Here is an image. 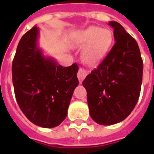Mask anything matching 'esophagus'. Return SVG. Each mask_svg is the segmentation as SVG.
<instances>
[{
    "label": "esophagus",
    "instance_id": "34e87169",
    "mask_svg": "<svg viewBox=\"0 0 154 154\" xmlns=\"http://www.w3.org/2000/svg\"><path fill=\"white\" fill-rule=\"evenodd\" d=\"M87 74H88V72H87L86 70H85L84 69H79L78 70V72H77V78L79 80L80 82H82V81L86 77Z\"/></svg>",
    "mask_w": 154,
    "mask_h": 154
}]
</instances>
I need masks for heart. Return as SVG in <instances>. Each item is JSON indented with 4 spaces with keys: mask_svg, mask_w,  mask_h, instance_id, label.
Instances as JSON below:
<instances>
[{
    "mask_svg": "<svg viewBox=\"0 0 154 154\" xmlns=\"http://www.w3.org/2000/svg\"><path fill=\"white\" fill-rule=\"evenodd\" d=\"M113 42L112 32L107 29L90 26L73 36V45L83 48L82 59L89 65H97L109 51Z\"/></svg>",
    "mask_w": 154,
    "mask_h": 154,
    "instance_id": "heart-1",
    "label": "heart"
}]
</instances>
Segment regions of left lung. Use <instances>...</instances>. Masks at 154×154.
<instances>
[{"instance_id": "8db88e82", "label": "left lung", "mask_w": 154, "mask_h": 154, "mask_svg": "<svg viewBox=\"0 0 154 154\" xmlns=\"http://www.w3.org/2000/svg\"><path fill=\"white\" fill-rule=\"evenodd\" d=\"M109 25L114 29V45L82 82L89 114L103 125L117 124L131 113L140 96L143 73L136 40L117 21Z\"/></svg>"}]
</instances>
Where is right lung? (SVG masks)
<instances>
[{"instance_id": "obj_1", "label": "right lung", "mask_w": 154, "mask_h": 154, "mask_svg": "<svg viewBox=\"0 0 154 154\" xmlns=\"http://www.w3.org/2000/svg\"><path fill=\"white\" fill-rule=\"evenodd\" d=\"M39 29L23 35L12 65L16 99L25 117L43 128H53L65 119L75 88L77 63L69 67L45 57L37 46Z\"/></svg>"}]
</instances>
